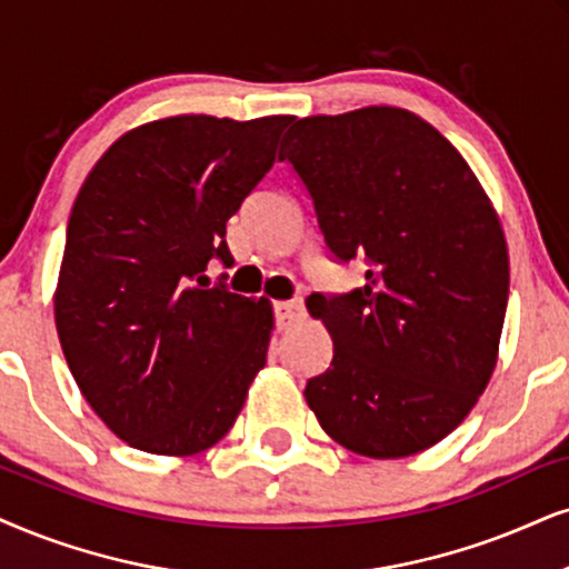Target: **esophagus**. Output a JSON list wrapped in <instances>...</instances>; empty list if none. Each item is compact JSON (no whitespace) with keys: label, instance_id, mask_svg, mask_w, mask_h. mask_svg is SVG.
<instances>
[{"label":"esophagus","instance_id":"34e87169","mask_svg":"<svg viewBox=\"0 0 569 569\" xmlns=\"http://www.w3.org/2000/svg\"><path fill=\"white\" fill-rule=\"evenodd\" d=\"M301 315V301L291 299V301H276V326L278 330H289L293 322L299 320Z\"/></svg>","mask_w":569,"mask_h":569}]
</instances>
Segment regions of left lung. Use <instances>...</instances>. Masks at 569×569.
Here are the masks:
<instances>
[{
    "label": "left lung",
    "instance_id": "left-lung-1",
    "mask_svg": "<svg viewBox=\"0 0 569 569\" xmlns=\"http://www.w3.org/2000/svg\"><path fill=\"white\" fill-rule=\"evenodd\" d=\"M280 160L305 181L328 249L370 264L362 289L307 299L333 338L307 405L355 455H420L470 415L499 359V214L451 141L401 107L301 118Z\"/></svg>",
    "mask_w": 569,
    "mask_h": 569
}]
</instances>
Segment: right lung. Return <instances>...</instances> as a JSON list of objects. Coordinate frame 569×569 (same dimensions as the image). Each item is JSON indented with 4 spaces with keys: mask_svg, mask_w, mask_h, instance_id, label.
Here are the masks:
<instances>
[{
    "mask_svg": "<svg viewBox=\"0 0 569 569\" xmlns=\"http://www.w3.org/2000/svg\"><path fill=\"white\" fill-rule=\"evenodd\" d=\"M291 114H172L136 126L78 191L54 326L83 399L120 441L162 457L233 428L276 328L268 299L207 289L226 222L276 162Z\"/></svg>",
    "mask_w": 569,
    "mask_h": 569,
    "instance_id": "obj_1",
    "label": "right lung"
}]
</instances>
